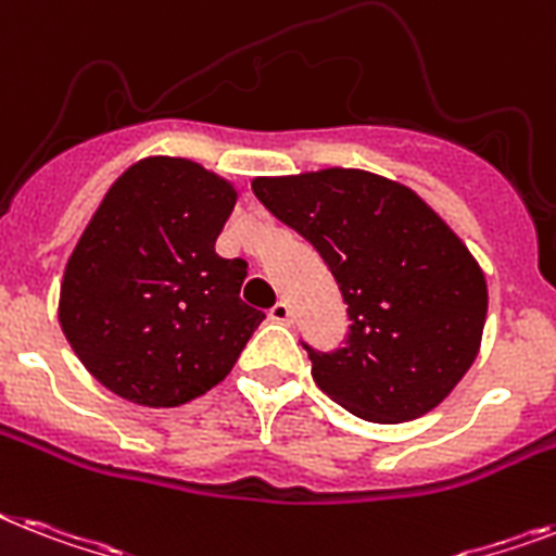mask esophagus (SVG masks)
Segmentation results:
<instances>
[{
    "instance_id": "34e87169",
    "label": "esophagus",
    "mask_w": 556,
    "mask_h": 556,
    "mask_svg": "<svg viewBox=\"0 0 556 556\" xmlns=\"http://www.w3.org/2000/svg\"><path fill=\"white\" fill-rule=\"evenodd\" d=\"M268 317L274 319V323H282V325H286L288 319H291V305H288L286 300H279L277 305H274V308L268 311Z\"/></svg>"
}]
</instances>
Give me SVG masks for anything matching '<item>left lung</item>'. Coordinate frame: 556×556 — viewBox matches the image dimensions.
I'll use <instances>...</instances> for the list:
<instances>
[{"label": "left lung", "instance_id": "left-lung-1", "mask_svg": "<svg viewBox=\"0 0 556 556\" xmlns=\"http://www.w3.org/2000/svg\"><path fill=\"white\" fill-rule=\"evenodd\" d=\"M251 188L323 256L349 305L342 349L300 340L319 391L368 422L440 405L471 368L489 311L457 233L405 185L365 170L263 176Z\"/></svg>", "mask_w": 556, "mask_h": 556}]
</instances>
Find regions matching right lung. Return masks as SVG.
<instances>
[{"instance_id":"right-lung-1","label":"right lung","mask_w":556,"mask_h":556,"mask_svg":"<svg viewBox=\"0 0 556 556\" xmlns=\"http://www.w3.org/2000/svg\"><path fill=\"white\" fill-rule=\"evenodd\" d=\"M237 191L188 160L137 162L111 185L67 260L59 323L114 394L151 408L223 382L263 311L239 300L245 260L214 251Z\"/></svg>"}]
</instances>
